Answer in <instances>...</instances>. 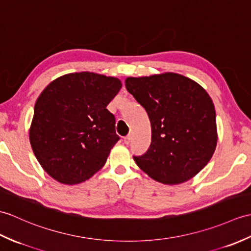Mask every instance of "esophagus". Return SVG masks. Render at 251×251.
Masks as SVG:
<instances>
[{
  "mask_svg": "<svg viewBox=\"0 0 251 251\" xmlns=\"http://www.w3.org/2000/svg\"><path fill=\"white\" fill-rule=\"evenodd\" d=\"M130 141H131V137L130 136H126L125 138H124V143L125 144H129L130 143Z\"/></svg>",
  "mask_w": 251,
  "mask_h": 251,
  "instance_id": "1",
  "label": "esophagus"
}]
</instances>
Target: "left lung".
<instances>
[{
    "instance_id": "8db88e82",
    "label": "left lung",
    "mask_w": 251,
    "mask_h": 251,
    "mask_svg": "<svg viewBox=\"0 0 251 251\" xmlns=\"http://www.w3.org/2000/svg\"><path fill=\"white\" fill-rule=\"evenodd\" d=\"M127 91L148 112L152 142L147 153L133 156L157 182H187L211 160L217 145L216 112L212 98L196 81L165 73L128 77Z\"/></svg>"
}]
</instances>
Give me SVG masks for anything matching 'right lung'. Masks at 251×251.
<instances>
[{
    "mask_svg": "<svg viewBox=\"0 0 251 251\" xmlns=\"http://www.w3.org/2000/svg\"><path fill=\"white\" fill-rule=\"evenodd\" d=\"M121 80L83 72L64 75L42 92L30 128L33 152L57 182L75 185L100 170L119 141L107 109Z\"/></svg>",
    "mask_w": 251,
    "mask_h": 251,
    "instance_id": "right-lung-1",
    "label": "right lung"
}]
</instances>
